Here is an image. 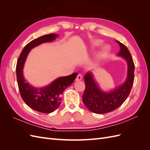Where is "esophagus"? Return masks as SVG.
I'll return each instance as SVG.
<instances>
[{"label": "esophagus", "mask_w": 150, "mask_h": 150, "mask_svg": "<svg viewBox=\"0 0 150 150\" xmlns=\"http://www.w3.org/2000/svg\"><path fill=\"white\" fill-rule=\"evenodd\" d=\"M82 79H83V76H82V75L80 74H78V76H77V77H76V81H81V80Z\"/></svg>", "instance_id": "obj_1"}]
</instances>
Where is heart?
<instances>
[{"instance_id":"obj_1","label":"heart","mask_w":150,"mask_h":150,"mask_svg":"<svg viewBox=\"0 0 150 150\" xmlns=\"http://www.w3.org/2000/svg\"><path fill=\"white\" fill-rule=\"evenodd\" d=\"M100 43H101V40H97V41L94 42L93 44L94 46H98V45L100 44ZM108 49H109V46H108V45H104V46L101 48V51L97 54V55L96 56V57H95V59L96 60L99 59H100L104 55V53H105L108 51Z\"/></svg>"}]
</instances>
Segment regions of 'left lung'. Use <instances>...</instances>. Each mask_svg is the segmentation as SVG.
Masks as SVG:
<instances>
[{
    "label": "left lung",
    "instance_id": "obj_1",
    "mask_svg": "<svg viewBox=\"0 0 150 150\" xmlns=\"http://www.w3.org/2000/svg\"><path fill=\"white\" fill-rule=\"evenodd\" d=\"M118 56L123 57L128 63V76L124 84L110 93L103 92L99 89L91 72L84 76L85 91L83 101L89 110L96 114H104L115 110L125 102L129 96L134 82V64L128 49L120 42Z\"/></svg>",
    "mask_w": 150,
    "mask_h": 150
}]
</instances>
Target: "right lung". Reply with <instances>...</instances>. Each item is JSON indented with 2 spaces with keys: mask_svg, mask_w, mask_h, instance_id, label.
Masks as SVG:
<instances>
[{
  "mask_svg": "<svg viewBox=\"0 0 150 150\" xmlns=\"http://www.w3.org/2000/svg\"><path fill=\"white\" fill-rule=\"evenodd\" d=\"M57 34H49L35 39L24 47L18 58L16 65V75L18 87L21 96L33 110L43 113H50L60 105L61 95L64 91L74 82L78 74L61 77L43 88H35L28 83H25L23 76V69L26 57L30 50L38 45L51 42L57 37Z\"/></svg>",
  "mask_w": 150,
  "mask_h": 150,
  "instance_id": "obj_1",
  "label": "right lung"
}]
</instances>
